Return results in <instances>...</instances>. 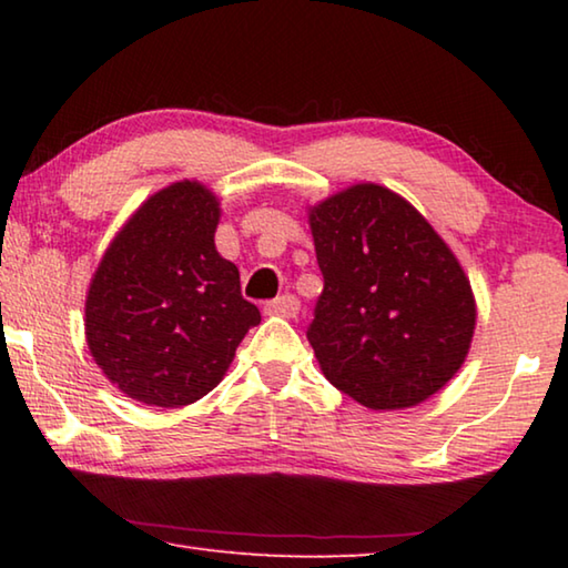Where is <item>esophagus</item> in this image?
Returning <instances> with one entry per match:
<instances>
[{"instance_id":"34e87169","label":"esophagus","mask_w":568,"mask_h":568,"mask_svg":"<svg viewBox=\"0 0 568 568\" xmlns=\"http://www.w3.org/2000/svg\"><path fill=\"white\" fill-rule=\"evenodd\" d=\"M301 311V301L295 295H281L265 305L267 315H281V318H295Z\"/></svg>"}]
</instances>
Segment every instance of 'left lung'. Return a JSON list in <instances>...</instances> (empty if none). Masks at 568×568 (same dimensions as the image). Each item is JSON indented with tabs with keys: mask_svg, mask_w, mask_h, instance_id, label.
I'll list each match as a JSON object with an SVG mask.
<instances>
[{
	"mask_svg": "<svg viewBox=\"0 0 568 568\" xmlns=\"http://www.w3.org/2000/svg\"><path fill=\"white\" fill-rule=\"evenodd\" d=\"M323 293L307 341L323 376L373 410L418 406L456 376L476 301L456 255L388 187L361 182L311 210Z\"/></svg>",
	"mask_w": 568,
	"mask_h": 568,
	"instance_id": "left-lung-1",
	"label": "left lung"
}]
</instances>
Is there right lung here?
<instances>
[{
  "mask_svg": "<svg viewBox=\"0 0 568 568\" xmlns=\"http://www.w3.org/2000/svg\"><path fill=\"white\" fill-rule=\"evenodd\" d=\"M217 197L195 180L138 207L104 253L84 303V335L104 376L148 406L207 396L261 311L215 250Z\"/></svg>",
  "mask_w": 568,
  "mask_h": 568,
  "instance_id": "1",
  "label": "right lung"
}]
</instances>
